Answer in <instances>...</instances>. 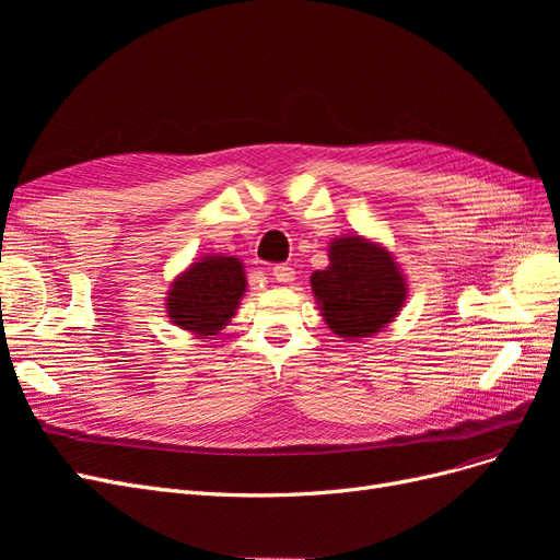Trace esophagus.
<instances>
[{
  "instance_id": "1",
  "label": "esophagus",
  "mask_w": 560,
  "mask_h": 560,
  "mask_svg": "<svg viewBox=\"0 0 560 560\" xmlns=\"http://www.w3.org/2000/svg\"><path fill=\"white\" fill-rule=\"evenodd\" d=\"M270 276H273V280H278V282H292L294 268L287 264H278V266H273V270H270Z\"/></svg>"
}]
</instances>
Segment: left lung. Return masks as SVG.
Here are the masks:
<instances>
[{"mask_svg":"<svg viewBox=\"0 0 560 560\" xmlns=\"http://www.w3.org/2000/svg\"><path fill=\"white\" fill-rule=\"evenodd\" d=\"M327 252L329 266L311 276L325 325L352 343L381 334L409 296V282L395 254L360 233L331 238Z\"/></svg>","mask_w":560,"mask_h":560,"instance_id":"obj_1","label":"left lung"}]
</instances>
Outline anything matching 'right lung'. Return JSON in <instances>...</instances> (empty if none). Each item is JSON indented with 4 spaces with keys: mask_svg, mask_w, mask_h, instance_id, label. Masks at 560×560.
Segmentation results:
<instances>
[{
    "mask_svg": "<svg viewBox=\"0 0 560 560\" xmlns=\"http://www.w3.org/2000/svg\"><path fill=\"white\" fill-rule=\"evenodd\" d=\"M247 292L238 257L206 254L175 276L165 296V313L175 327L198 338L217 336L238 311Z\"/></svg>",
    "mask_w": 560,
    "mask_h": 560,
    "instance_id": "obj_1",
    "label": "right lung"
}]
</instances>
